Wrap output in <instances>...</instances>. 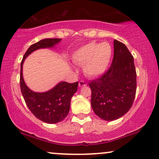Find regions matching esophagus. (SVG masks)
<instances>
[{
  "label": "esophagus",
  "instance_id": "obj_1",
  "mask_svg": "<svg viewBox=\"0 0 159 159\" xmlns=\"http://www.w3.org/2000/svg\"><path fill=\"white\" fill-rule=\"evenodd\" d=\"M79 87H84L86 86V83L84 81V80H80L79 83Z\"/></svg>",
  "mask_w": 159,
  "mask_h": 159
}]
</instances>
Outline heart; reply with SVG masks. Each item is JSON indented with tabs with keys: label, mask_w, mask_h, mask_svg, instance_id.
Listing matches in <instances>:
<instances>
[{
	"label": "heart",
	"mask_w": 159,
	"mask_h": 159,
	"mask_svg": "<svg viewBox=\"0 0 159 159\" xmlns=\"http://www.w3.org/2000/svg\"><path fill=\"white\" fill-rule=\"evenodd\" d=\"M111 56L112 48L108 43L91 42L78 49L73 53V60L77 64H84L87 75L96 77L107 70Z\"/></svg>",
	"instance_id": "obj_1"
}]
</instances>
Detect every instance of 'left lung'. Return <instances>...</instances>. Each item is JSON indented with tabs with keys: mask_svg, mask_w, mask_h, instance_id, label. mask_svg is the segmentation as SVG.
<instances>
[{
	"mask_svg": "<svg viewBox=\"0 0 159 159\" xmlns=\"http://www.w3.org/2000/svg\"><path fill=\"white\" fill-rule=\"evenodd\" d=\"M112 63L103 75L89 83L91 106L101 119L114 120L131 108L136 91L134 57L123 43L113 41Z\"/></svg>",
	"mask_w": 159,
	"mask_h": 159,
	"instance_id": "left-lung-1",
	"label": "left lung"
}]
</instances>
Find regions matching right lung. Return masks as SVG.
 <instances>
[{
	"mask_svg": "<svg viewBox=\"0 0 159 159\" xmlns=\"http://www.w3.org/2000/svg\"><path fill=\"white\" fill-rule=\"evenodd\" d=\"M61 41V39H46L31 45L25 52L20 63V86L25 102L35 117L48 124H56L67 116L70 110V99L77 91L79 82L69 84L61 81L48 91L37 93L25 85L23 77V64L25 58L35 50L52 48Z\"/></svg>",
	"mask_w": 159,
	"mask_h": 159,
	"instance_id": "right-lung-1",
	"label": "right lung"
}]
</instances>
